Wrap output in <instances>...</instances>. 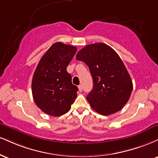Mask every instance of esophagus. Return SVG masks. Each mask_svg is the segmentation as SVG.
<instances>
[{"mask_svg":"<svg viewBox=\"0 0 158 158\" xmlns=\"http://www.w3.org/2000/svg\"><path fill=\"white\" fill-rule=\"evenodd\" d=\"M78 88H79V90L80 91V92L82 91V86H81V85H79V86H78Z\"/></svg>","mask_w":158,"mask_h":158,"instance_id":"obj_1","label":"esophagus"}]
</instances>
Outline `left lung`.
Returning <instances> with one entry per match:
<instances>
[{"mask_svg":"<svg viewBox=\"0 0 158 158\" xmlns=\"http://www.w3.org/2000/svg\"><path fill=\"white\" fill-rule=\"evenodd\" d=\"M76 59L88 66L92 76L94 88L87 96L90 107L104 115L122 109L133 85L118 54L109 45L98 43L81 49Z\"/></svg>","mask_w":158,"mask_h":158,"instance_id":"left-lung-1","label":"left lung"}]
</instances>
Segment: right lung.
<instances>
[{
	"instance_id": "obj_1",
	"label": "right lung",
	"mask_w": 158,
	"mask_h": 158,
	"mask_svg": "<svg viewBox=\"0 0 158 158\" xmlns=\"http://www.w3.org/2000/svg\"><path fill=\"white\" fill-rule=\"evenodd\" d=\"M73 45L57 42L40 60L31 83L32 96L38 107L51 116H60L71 109L78 87L72 84L66 68L77 52Z\"/></svg>"
}]
</instances>
